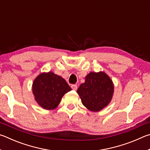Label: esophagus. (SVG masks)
<instances>
[{
  "label": "esophagus",
  "instance_id": "1",
  "mask_svg": "<svg viewBox=\"0 0 150 150\" xmlns=\"http://www.w3.org/2000/svg\"><path fill=\"white\" fill-rule=\"evenodd\" d=\"M71 87L73 90L77 91V85H72L71 86Z\"/></svg>",
  "mask_w": 150,
  "mask_h": 150
}]
</instances>
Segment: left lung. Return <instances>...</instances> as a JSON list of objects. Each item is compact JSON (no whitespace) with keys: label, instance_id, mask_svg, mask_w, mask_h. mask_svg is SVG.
<instances>
[{"label":"left lung","instance_id":"obj_1","mask_svg":"<svg viewBox=\"0 0 150 150\" xmlns=\"http://www.w3.org/2000/svg\"><path fill=\"white\" fill-rule=\"evenodd\" d=\"M77 93L83 105L92 112H99L108 105L114 94V84L103 71L91 72L85 77Z\"/></svg>","mask_w":150,"mask_h":150}]
</instances>
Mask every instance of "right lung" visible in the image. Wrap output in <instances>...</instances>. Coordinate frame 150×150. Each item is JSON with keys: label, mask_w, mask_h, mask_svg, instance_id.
Masks as SVG:
<instances>
[{"label": "right lung", "mask_w": 150, "mask_h": 150, "mask_svg": "<svg viewBox=\"0 0 150 150\" xmlns=\"http://www.w3.org/2000/svg\"><path fill=\"white\" fill-rule=\"evenodd\" d=\"M71 90L64 79L52 71L40 73L32 84L35 100L45 110L57 108L63 95Z\"/></svg>", "instance_id": "add662e5"}]
</instances>
